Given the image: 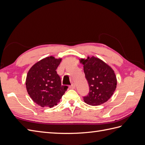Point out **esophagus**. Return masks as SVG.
Masks as SVG:
<instances>
[{"label": "esophagus", "mask_w": 145, "mask_h": 145, "mask_svg": "<svg viewBox=\"0 0 145 145\" xmlns=\"http://www.w3.org/2000/svg\"><path fill=\"white\" fill-rule=\"evenodd\" d=\"M76 88V86H75V84L74 83H72V84L69 86V88L70 89H74Z\"/></svg>", "instance_id": "obj_1"}]
</instances>
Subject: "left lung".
<instances>
[{
  "mask_svg": "<svg viewBox=\"0 0 145 145\" xmlns=\"http://www.w3.org/2000/svg\"><path fill=\"white\" fill-rule=\"evenodd\" d=\"M89 91L83 100L91 106H97L110 99L117 86V78L113 69L102 60L92 57L81 59Z\"/></svg>",
  "mask_w": 145,
  "mask_h": 145,
  "instance_id": "8db88e82",
  "label": "left lung"
}]
</instances>
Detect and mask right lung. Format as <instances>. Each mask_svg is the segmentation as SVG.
<instances>
[{
	"label": "right lung",
	"mask_w": 145,
	"mask_h": 145,
	"mask_svg": "<svg viewBox=\"0 0 145 145\" xmlns=\"http://www.w3.org/2000/svg\"><path fill=\"white\" fill-rule=\"evenodd\" d=\"M62 59L50 56L40 60L30 68L26 87L30 97L42 107H53L60 102L68 86L62 85L56 71Z\"/></svg>",
	"instance_id": "1"
}]
</instances>
